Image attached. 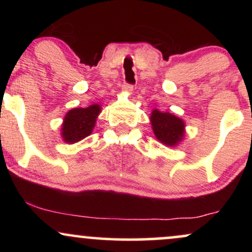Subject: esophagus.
<instances>
[{"instance_id":"1","label":"esophagus","mask_w":252,"mask_h":252,"mask_svg":"<svg viewBox=\"0 0 252 252\" xmlns=\"http://www.w3.org/2000/svg\"><path fill=\"white\" fill-rule=\"evenodd\" d=\"M122 90H123L124 92H126V94H132V91H134V86H132V85H129V84H124L123 88H122Z\"/></svg>"}]
</instances>
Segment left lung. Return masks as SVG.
<instances>
[{
  "mask_svg": "<svg viewBox=\"0 0 252 252\" xmlns=\"http://www.w3.org/2000/svg\"><path fill=\"white\" fill-rule=\"evenodd\" d=\"M150 124L155 138L164 146L174 148L184 141L186 124L180 117L170 112H161L160 110L153 109L150 114Z\"/></svg>",
  "mask_w": 252,
  "mask_h": 252,
  "instance_id": "left-lung-1",
  "label": "left lung"
}]
</instances>
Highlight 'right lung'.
<instances>
[{
  "label": "right lung",
  "mask_w": 252,
  "mask_h": 252,
  "mask_svg": "<svg viewBox=\"0 0 252 252\" xmlns=\"http://www.w3.org/2000/svg\"><path fill=\"white\" fill-rule=\"evenodd\" d=\"M100 111L102 106L99 104H92L88 108H74L67 111L60 131L63 142L73 144L91 135Z\"/></svg>",
  "instance_id": "add662e5"
}]
</instances>
